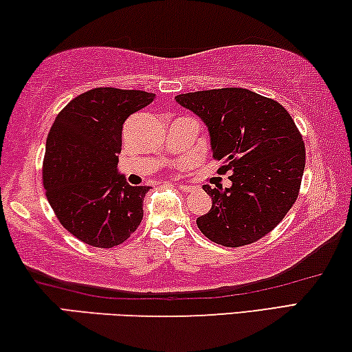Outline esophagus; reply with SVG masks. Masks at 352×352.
Masks as SVG:
<instances>
[{
  "mask_svg": "<svg viewBox=\"0 0 352 352\" xmlns=\"http://www.w3.org/2000/svg\"><path fill=\"white\" fill-rule=\"evenodd\" d=\"M177 187H179L181 190H184V192H192L193 187L192 186H186V184H176Z\"/></svg>",
  "mask_w": 352,
  "mask_h": 352,
  "instance_id": "esophagus-1",
  "label": "esophagus"
}]
</instances>
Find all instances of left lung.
I'll return each instance as SVG.
<instances>
[{"instance_id":"8db88e82","label":"left lung","mask_w":352,"mask_h":352,"mask_svg":"<svg viewBox=\"0 0 352 352\" xmlns=\"http://www.w3.org/2000/svg\"><path fill=\"white\" fill-rule=\"evenodd\" d=\"M210 132L218 173H234L230 188L204 192L212 209L197 224L207 239L228 248L251 245L284 220L301 188L306 146L287 109L272 98L229 87L176 96Z\"/></svg>"}]
</instances>
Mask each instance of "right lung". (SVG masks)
<instances>
[{
	"instance_id": "add662e5",
	"label": "right lung",
	"mask_w": 352,
	"mask_h": 352,
	"mask_svg": "<svg viewBox=\"0 0 352 352\" xmlns=\"http://www.w3.org/2000/svg\"><path fill=\"white\" fill-rule=\"evenodd\" d=\"M154 98L91 89L73 98L51 126L42 170L46 198L62 226L84 243L113 248L140 226L149 187L129 186L117 164L124 122Z\"/></svg>"
}]
</instances>
